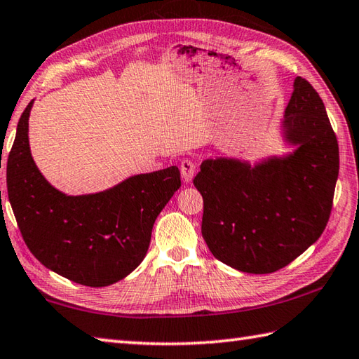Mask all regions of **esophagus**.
Segmentation results:
<instances>
[{"label":"esophagus","instance_id":"34e87169","mask_svg":"<svg viewBox=\"0 0 359 359\" xmlns=\"http://www.w3.org/2000/svg\"><path fill=\"white\" fill-rule=\"evenodd\" d=\"M180 172H182V179H184L185 184H189V182L193 180L194 174H196V166H194L193 161H189V160L182 161Z\"/></svg>","mask_w":359,"mask_h":359}]
</instances>
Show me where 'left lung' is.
Returning a JSON list of instances; mask_svg holds the SVG:
<instances>
[{"instance_id":"8db88e82","label":"left lung","mask_w":359,"mask_h":359,"mask_svg":"<svg viewBox=\"0 0 359 359\" xmlns=\"http://www.w3.org/2000/svg\"><path fill=\"white\" fill-rule=\"evenodd\" d=\"M285 147L250 165L238 157L202 161L194 187L203 198L202 236L236 271L271 273L319 240L332 212L339 147L311 83L296 77L280 124Z\"/></svg>"}]
</instances>
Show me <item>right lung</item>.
I'll return each mask as SVG.
<instances>
[{
	"label": "right lung",
	"instance_id": "1",
	"mask_svg": "<svg viewBox=\"0 0 359 359\" xmlns=\"http://www.w3.org/2000/svg\"><path fill=\"white\" fill-rule=\"evenodd\" d=\"M32 104L7 158V194L23 240L45 268L74 283L114 285L144 259L154 222L180 188L179 168L130 175L104 191L65 194L32 158Z\"/></svg>",
	"mask_w": 359,
	"mask_h": 359
}]
</instances>
